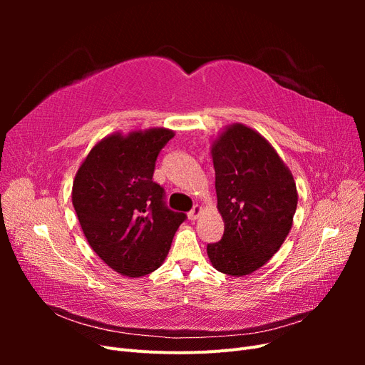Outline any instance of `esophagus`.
<instances>
[{"instance_id": "esophagus-1", "label": "esophagus", "mask_w": 365, "mask_h": 365, "mask_svg": "<svg viewBox=\"0 0 365 365\" xmlns=\"http://www.w3.org/2000/svg\"><path fill=\"white\" fill-rule=\"evenodd\" d=\"M201 215H202V207L201 205H195L192 212L189 213V219L190 220H196Z\"/></svg>"}]
</instances>
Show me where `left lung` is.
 Returning a JSON list of instances; mask_svg holds the SVG:
<instances>
[{
    "label": "left lung",
    "instance_id": "left-lung-1",
    "mask_svg": "<svg viewBox=\"0 0 365 365\" xmlns=\"http://www.w3.org/2000/svg\"><path fill=\"white\" fill-rule=\"evenodd\" d=\"M210 149L224 236L207 254L215 269L242 277L260 269L288 237L297 185L271 143L244 123L225 126Z\"/></svg>",
    "mask_w": 365,
    "mask_h": 365
}]
</instances>
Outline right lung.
<instances>
[{"label": "right lung", "instance_id": "right-lung-1", "mask_svg": "<svg viewBox=\"0 0 365 365\" xmlns=\"http://www.w3.org/2000/svg\"><path fill=\"white\" fill-rule=\"evenodd\" d=\"M173 137L168 128L114 132L76 172L71 200L88 244L125 277L158 269L185 219L164 205L163 187L152 181L158 153Z\"/></svg>", "mask_w": 365, "mask_h": 365}]
</instances>
